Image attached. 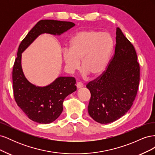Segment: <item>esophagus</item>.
Listing matches in <instances>:
<instances>
[{
  "mask_svg": "<svg viewBox=\"0 0 155 155\" xmlns=\"http://www.w3.org/2000/svg\"><path fill=\"white\" fill-rule=\"evenodd\" d=\"M76 87L78 88H80L83 87V84L81 82H78L76 84Z\"/></svg>",
  "mask_w": 155,
  "mask_h": 155,
  "instance_id": "34e87169",
  "label": "esophagus"
}]
</instances>
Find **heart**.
<instances>
[{
	"mask_svg": "<svg viewBox=\"0 0 155 155\" xmlns=\"http://www.w3.org/2000/svg\"><path fill=\"white\" fill-rule=\"evenodd\" d=\"M114 41L107 32L88 30L78 32L70 42L69 50H64L63 59L70 72L81 67L85 75L101 76L107 68L113 49Z\"/></svg>",
	"mask_w": 155,
	"mask_h": 155,
	"instance_id": "heart-1",
	"label": "heart"
}]
</instances>
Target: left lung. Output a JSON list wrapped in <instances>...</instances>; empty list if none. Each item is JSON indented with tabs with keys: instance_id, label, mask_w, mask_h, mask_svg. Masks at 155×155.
<instances>
[{
	"instance_id": "left-lung-1",
	"label": "left lung",
	"mask_w": 155,
	"mask_h": 155,
	"mask_svg": "<svg viewBox=\"0 0 155 155\" xmlns=\"http://www.w3.org/2000/svg\"><path fill=\"white\" fill-rule=\"evenodd\" d=\"M114 54L101 76L89 82V115L97 122L107 124L125 114L137 96L140 64L134 46L119 28L116 29Z\"/></svg>"
}]
</instances>
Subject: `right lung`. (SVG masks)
<instances>
[{"mask_svg":"<svg viewBox=\"0 0 155 155\" xmlns=\"http://www.w3.org/2000/svg\"><path fill=\"white\" fill-rule=\"evenodd\" d=\"M74 26L71 22L41 20L18 46L12 72L13 96L17 105L30 120L37 123L48 124L58 118L63 111L64 98L76 91V79L73 77H59L44 87L32 85L23 74L21 54L39 35L44 33L61 35Z\"/></svg>","mask_w":155,"mask_h":155,"instance_id":"add662e5","label":"right lung"}]
</instances>
